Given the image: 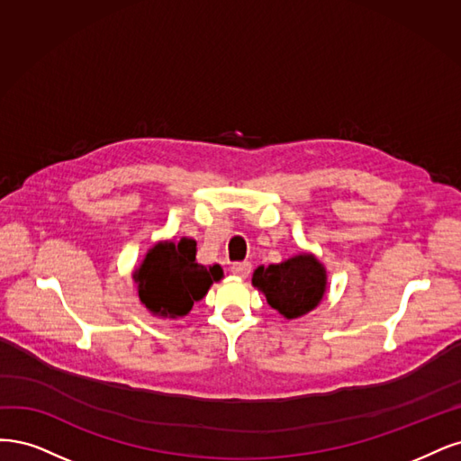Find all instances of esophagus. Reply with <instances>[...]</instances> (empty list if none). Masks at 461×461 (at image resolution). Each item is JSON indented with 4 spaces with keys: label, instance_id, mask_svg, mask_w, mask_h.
Segmentation results:
<instances>
[{
    "label": "esophagus",
    "instance_id": "1",
    "mask_svg": "<svg viewBox=\"0 0 461 461\" xmlns=\"http://www.w3.org/2000/svg\"><path fill=\"white\" fill-rule=\"evenodd\" d=\"M250 268H252L250 262H235V264L231 266V274H233V276H237V277L245 279V277H249Z\"/></svg>",
    "mask_w": 461,
    "mask_h": 461
}]
</instances>
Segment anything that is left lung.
<instances>
[{"label": "left lung", "instance_id": "1", "mask_svg": "<svg viewBox=\"0 0 461 461\" xmlns=\"http://www.w3.org/2000/svg\"><path fill=\"white\" fill-rule=\"evenodd\" d=\"M255 285L285 320H296L320 306L328 291V270L312 252H299L279 264L258 266Z\"/></svg>", "mask_w": 461, "mask_h": 461}]
</instances>
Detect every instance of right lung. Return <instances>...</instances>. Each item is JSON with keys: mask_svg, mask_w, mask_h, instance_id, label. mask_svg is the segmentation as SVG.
<instances>
[{"mask_svg": "<svg viewBox=\"0 0 461 461\" xmlns=\"http://www.w3.org/2000/svg\"><path fill=\"white\" fill-rule=\"evenodd\" d=\"M197 243L191 237L155 243L131 277L140 303L157 318L187 316L193 303L204 299L214 281L224 277L218 264L203 266L195 260Z\"/></svg>", "mask_w": 461, "mask_h": 461, "instance_id": "obj_1", "label": "right lung"}]
</instances>
